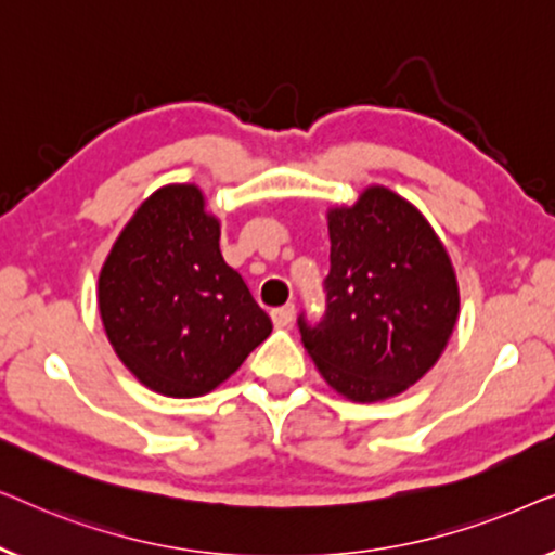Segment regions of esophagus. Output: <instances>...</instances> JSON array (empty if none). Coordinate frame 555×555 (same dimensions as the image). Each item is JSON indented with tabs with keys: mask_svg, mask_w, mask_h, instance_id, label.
<instances>
[{
	"mask_svg": "<svg viewBox=\"0 0 555 555\" xmlns=\"http://www.w3.org/2000/svg\"><path fill=\"white\" fill-rule=\"evenodd\" d=\"M272 323L278 325V328H285V325H291L293 323V318H295V306L293 302H285V306H280V308H275L272 310Z\"/></svg>",
	"mask_w": 555,
	"mask_h": 555,
	"instance_id": "34e87169",
	"label": "esophagus"
}]
</instances>
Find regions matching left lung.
Returning <instances> with one entry per match:
<instances>
[{
  "label": "left lung",
  "instance_id": "1",
  "mask_svg": "<svg viewBox=\"0 0 555 555\" xmlns=\"http://www.w3.org/2000/svg\"><path fill=\"white\" fill-rule=\"evenodd\" d=\"M321 323L298 318L321 376L351 401H384L435 366L460 313L450 255L422 211L386 186L328 211Z\"/></svg>",
  "mask_w": 555,
  "mask_h": 555
}]
</instances>
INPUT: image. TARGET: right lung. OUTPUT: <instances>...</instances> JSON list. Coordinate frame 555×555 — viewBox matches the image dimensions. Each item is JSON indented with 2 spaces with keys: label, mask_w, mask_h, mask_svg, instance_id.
<instances>
[{
  "label": "right lung",
  "mask_w": 555,
  "mask_h": 555,
  "mask_svg": "<svg viewBox=\"0 0 555 555\" xmlns=\"http://www.w3.org/2000/svg\"><path fill=\"white\" fill-rule=\"evenodd\" d=\"M98 308L118 359L164 397L217 389L272 331L194 184L162 186L135 209L103 262Z\"/></svg>",
  "instance_id": "add662e5"
}]
</instances>
